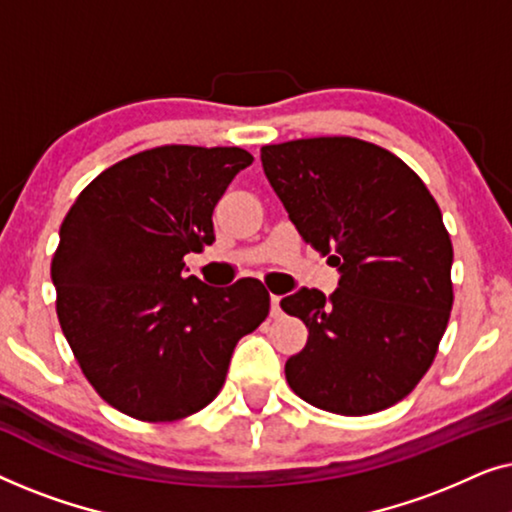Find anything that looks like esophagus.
<instances>
[{"label": "esophagus", "mask_w": 512, "mask_h": 512, "mask_svg": "<svg viewBox=\"0 0 512 512\" xmlns=\"http://www.w3.org/2000/svg\"><path fill=\"white\" fill-rule=\"evenodd\" d=\"M279 300H282V298L272 293V296H270V314H272V317H279V314H282V307H279Z\"/></svg>", "instance_id": "34e87169"}]
</instances>
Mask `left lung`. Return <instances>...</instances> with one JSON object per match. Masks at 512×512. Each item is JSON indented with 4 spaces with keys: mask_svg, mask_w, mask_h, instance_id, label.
Listing matches in <instances>:
<instances>
[{
    "mask_svg": "<svg viewBox=\"0 0 512 512\" xmlns=\"http://www.w3.org/2000/svg\"><path fill=\"white\" fill-rule=\"evenodd\" d=\"M261 160L293 226L340 272L331 298L305 286L282 298L310 331L286 382L335 415L391 408L429 370L450 319L454 254L438 202L363 139L270 144Z\"/></svg>",
    "mask_w": 512,
    "mask_h": 512,
    "instance_id": "left-lung-1",
    "label": "left lung"
}]
</instances>
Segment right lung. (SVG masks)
I'll list each match as a JSON object with an SVG mask.
<instances>
[{"label": "right lung", "mask_w": 512, "mask_h": 512, "mask_svg": "<svg viewBox=\"0 0 512 512\" xmlns=\"http://www.w3.org/2000/svg\"><path fill=\"white\" fill-rule=\"evenodd\" d=\"M254 163L237 146L170 144L111 165L60 226L51 279L62 333L109 405L174 422L209 405L270 293L254 277L216 289L184 277V256L214 237V207Z\"/></svg>", "instance_id": "obj_1"}]
</instances>
